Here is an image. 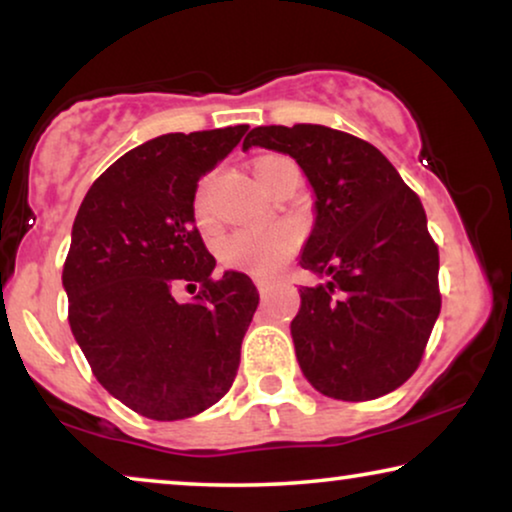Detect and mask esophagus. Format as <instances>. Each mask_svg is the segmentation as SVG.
I'll return each mask as SVG.
<instances>
[{
  "label": "esophagus",
  "instance_id": "obj_1",
  "mask_svg": "<svg viewBox=\"0 0 512 512\" xmlns=\"http://www.w3.org/2000/svg\"><path fill=\"white\" fill-rule=\"evenodd\" d=\"M256 286H258V293H261V296H265V293H270V289H272V284L268 282V279H263V277H256Z\"/></svg>",
  "mask_w": 512,
  "mask_h": 512
}]
</instances>
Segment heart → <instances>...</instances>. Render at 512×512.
<instances>
[{"instance_id": "1", "label": "heart", "mask_w": 512, "mask_h": 512, "mask_svg": "<svg viewBox=\"0 0 512 512\" xmlns=\"http://www.w3.org/2000/svg\"><path fill=\"white\" fill-rule=\"evenodd\" d=\"M277 160L275 156L261 158L256 163V170H261ZM205 202H207V181L200 184L198 195H195V212L198 216H205ZM300 244V230L293 223H275V226L265 228H240L230 233L226 240L221 242V261L228 268L254 272V275H268V272L277 270L284 261H289L293 251Z\"/></svg>"}]
</instances>
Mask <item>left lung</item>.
Masks as SVG:
<instances>
[{
  "label": "left lung",
  "instance_id": "left-lung-1",
  "mask_svg": "<svg viewBox=\"0 0 512 512\" xmlns=\"http://www.w3.org/2000/svg\"><path fill=\"white\" fill-rule=\"evenodd\" d=\"M263 146L300 165L314 191V226L291 321L300 370L324 396L370 401L401 387L422 361L440 314L438 247L422 202L363 139L326 125H261Z\"/></svg>",
  "mask_w": 512,
  "mask_h": 512
}]
</instances>
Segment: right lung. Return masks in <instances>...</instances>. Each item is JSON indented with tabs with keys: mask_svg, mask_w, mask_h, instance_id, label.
Here are the masks:
<instances>
[{
	"mask_svg": "<svg viewBox=\"0 0 512 512\" xmlns=\"http://www.w3.org/2000/svg\"><path fill=\"white\" fill-rule=\"evenodd\" d=\"M249 128L170 132L139 144L90 186L62 270L69 326L93 375L139 415L174 422L226 396L258 307L254 282L228 270L195 228V191ZM201 284L191 304L173 289Z\"/></svg>",
	"mask_w": 512,
	"mask_h": 512,
	"instance_id": "obj_1",
	"label": "right lung"
}]
</instances>
